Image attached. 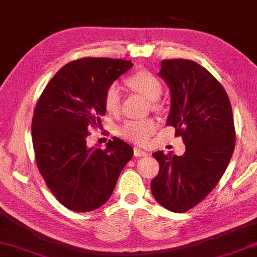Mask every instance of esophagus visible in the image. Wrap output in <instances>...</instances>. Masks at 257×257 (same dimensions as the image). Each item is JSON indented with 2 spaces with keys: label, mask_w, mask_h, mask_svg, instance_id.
Instances as JSON below:
<instances>
[{
  "label": "esophagus",
  "mask_w": 257,
  "mask_h": 257,
  "mask_svg": "<svg viewBox=\"0 0 257 257\" xmlns=\"http://www.w3.org/2000/svg\"><path fill=\"white\" fill-rule=\"evenodd\" d=\"M134 156L138 157V158H141V157H146V156H148V153L145 152V151L140 150V148L135 147V148H134Z\"/></svg>",
  "instance_id": "1"
}]
</instances>
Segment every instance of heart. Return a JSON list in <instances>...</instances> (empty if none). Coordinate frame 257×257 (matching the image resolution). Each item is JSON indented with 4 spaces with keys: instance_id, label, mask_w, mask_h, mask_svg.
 Instances as JSON below:
<instances>
[{
    "instance_id": "1",
    "label": "heart",
    "mask_w": 257,
    "mask_h": 257,
    "mask_svg": "<svg viewBox=\"0 0 257 257\" xmlns=\"http://www.w3.org/2000/svg\"><path fill=\"white\" fill-rule=\"evenodd\" d=\"M129 87L140 92L147 99L157 101L163 93L162 82L153 74L140 70L126 79ZM120 87L118 83H111L104 94V107L109 113H117L120 107ZM158 128L153 118L126 119L117 129L119 137L138 145L147 144Z\"/></svg>"
}]
</instances>
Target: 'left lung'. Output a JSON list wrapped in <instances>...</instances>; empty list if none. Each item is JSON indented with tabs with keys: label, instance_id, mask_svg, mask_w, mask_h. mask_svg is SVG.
Returning <instances> with one entry per match:
<instances>
[{
	"label": "left lung",
	"instance_id": "8db88e82",
	"mask_svg": "<svg viewBox=\"0 0 257 257\" xmlns=\"http://www.w3.org/2000/svg\"><path fill=\"white\" fill-rule=\"evenodd\" d=\"M158 74L171 93L166 125L175 126L185 152L153 153L160 168L151 190L160 206L182 213L214 189L230 163L236 144L232 107L220 82L196 62L164 60Z\"/></svg>",
	"mask_w": 257,
	"mask_h": 257
}]
</instances>
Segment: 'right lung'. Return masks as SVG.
<instances>
[{
  "label": "right lung",
  "mask_w": 257,
  "mask_h": 257,
  "mask_svg": "<svg viewBox=\"0 0 257 257\" xmlns=\"http://www.w3.org/2000/svg\"><path fill=\"white\" fill-rule=\"evenodd\" d=\"M132 61L86 57L62 67L38 99L32 142L40 175L55 197L74 212H91L112 194L132 146L118 138L104 150L88 147L89 126L100 124L106 88Z\"/></svg>",
  "instance_id": "right-lung-1"
}]
</instances>
